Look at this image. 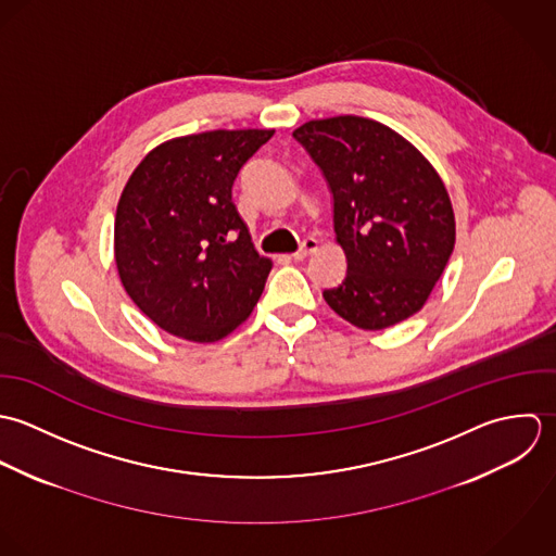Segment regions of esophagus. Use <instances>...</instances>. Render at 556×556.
Listing matches in <instances>:
<instances>
[{"label":"esophagus","mask_w":556,"mask_h":556,"mask_svg":"<svg viewBox=\"0 0 556 556\" xmlns=\"http://www.w3.org/2000/svg\"><path fill=\"white\" fill-rule=\"evenodd\" d=\"M316 249H318V240H316V238H305V240L301 242L299 251L292 253V257H294V260H305V257L312 255Z\"/></svg>","instance_id":"esophagus-1"}]
</instances>
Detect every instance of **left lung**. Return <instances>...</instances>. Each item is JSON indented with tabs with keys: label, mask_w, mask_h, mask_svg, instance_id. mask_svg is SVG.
Listing matches in <instances>:
<instances>
[{
	"label": "left lung",
	"mask_w": 556,
	"mask_h": 556,
	"mask_svg": "<svg viewBox=\"0 0 556 556\" xmlns=\"http://www.w3.org/2000/svg\"><path fill=\"white\" fill-rule=\"evenodd\" d=\"M292 135L333 195L348 268L337 288L323 292L329 307L365 331L417 314L455 244L453 208L437 169L402 135L358 115L312 119Z\"/></svg>",
	"instance_id": "left-lung-1"
}]
</instances>
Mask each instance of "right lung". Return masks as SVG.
Masks as SVG:
<instances>
[{
	"mask_svg": "<svg viewBox=\"0 0 556 556\" xmlns=\"http://www.w3.org/2000/svg\"><path fill=\"white\" fill-rule=\"evenodd\" d=\"M275 130H208L154 148L128 178L113 249L126 294L163 331L219 341L249 318L270 260L260 257L231 187Z\"/></svg>",
	"mask_w": 556,
	"mask_h": 556,
	"instance_id": "1",
	"label": "right lung"
}]
</instances>
